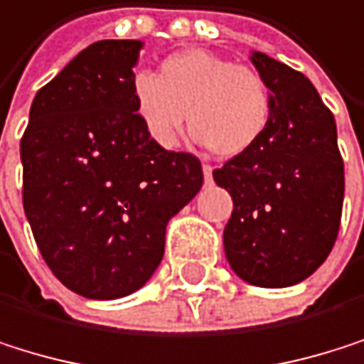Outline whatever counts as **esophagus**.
<instances>
[{
  "instance_id": "34e87169",
  "label": "esophagus",
  "mask_w": 364,
  "mask_h": 364,
  "mask_svg": "<svg viewBox=\"0 0 364 364\" xmlns=\"http://www.w3.org/2000/svg\"><path fill=\"white\" fill-rule=\"evenodd\" d=\"M203 176H205V183H211V178H213V168H211V166H203Z\"/></svg>"
}]
</instances>
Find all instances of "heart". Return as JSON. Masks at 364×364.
I'll return each instance as SVG.
<instances>
[{"label":"heart","mask_w":364,"mask_h":364,"mask_svg":"<svg viewBox=\"0 0 364 364\" xmlns=\"http://www.w3.org/2000/svg\"><path fill=\"white\" fill-rule=\"evenodd\" d=\"M132 95L140 122L157 144L176 146L190 114L192 134L222 159L252 151L272 116L263 77L205 49L168 55L157 75L138 73Z\"/></svg>","instance_id":"1"}]
</instances>
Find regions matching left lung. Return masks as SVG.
I'll return each mask as SVG.
<instances>
[{"mask_svg": "<svg viewBox=\"0 0 364 364\" xmlns=\"http://www.w3.org/2000/svg\"><path fill=\"white\" fill-rule=\"evenodd\" d=\"M250 62L272 92L267 132L252 151L213 170V181L232 198L224 226L230 269L255 287L280 289L328 259L346 172L334 116L309 77L261 51Z\"/></svg>", "mask_w": 364, "mask_h": 364, "instance_id": "1", "label": "left lung"}]
</instances>
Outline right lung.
<instances>
[{
    "label": "right lung",
    "instance_id": "add662e5",
    "mask_svg": "<svg viewBox=\"0 0 364 364\" xmlns=\"http://www.w3.org/2000/svg\"><path fill=\"white\" fill-rule=\"evenodd\" d=\"M142 41H99L43 86L21 138L23 209L70 291L116 300L164 259L166 226L203 188L198 157L159 146L132 82Z\"/></svg>",
    "mask_w": 364,
    "mask_h": 364
}]
</instances>
